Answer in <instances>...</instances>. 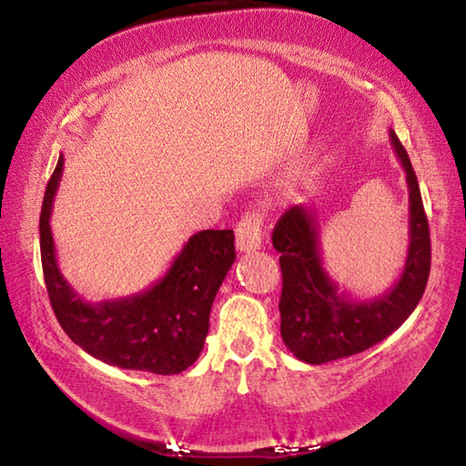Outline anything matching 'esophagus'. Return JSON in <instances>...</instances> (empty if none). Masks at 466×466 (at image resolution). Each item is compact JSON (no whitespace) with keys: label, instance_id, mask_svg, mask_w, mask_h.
I'll return each instance as SVG.
<instances>
[{"label":"esophagus","instance_id":"34e87169","mask_svg":"<svg viewBox=\"0 0 466 466\" xmlns=\"http://www.w3.org/2000/svg\"><path fill=\"white\" fill-rule=\"evenodd\" d=\"M261 216L255 214H247L240 218V222L236 224V248L240 252H255L261 248Z\"/></svg>","mask_w":466,"mask_h":466}]
</instances>
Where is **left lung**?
Here are the masks:
<instances>
[{
  "label": "left lung",
  "instance_id": "obj_1",
  "mask_svg": "<svg viewBox=\"0 0 466 466\" xmlns=\"http://www.w3.org/2000/svg\"><path fill=\"white\" fill-rule=\"evenodd\" d=\"M390 146L407 175L409 247L400 278L382 296L353 299L325 269L320 255L317 214L294 205L275 224L273 247L281 252V339L306 364L356 356L394 333L415 310L428 286L431 244L428 218L411 160L397 133L389 131Z\"/></svg>",
  "mask_w": 466,
  "mask_h": 466
}]
</instances>
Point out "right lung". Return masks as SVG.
Here are the masks:
<instances>
[{
  "label": "right lung",
  "mask_w": 466,
  "mask_h": 466,
  "mask_svg": "<svg viewBox=\"0 0 466 466\" xmlns=\"http://www.w3.org/2000/svg\"><path fill=\"white\" fill-rule=\"evenodd\" d=\"M61 170L63 156L46 185L38 226L45 283L61 329L105 364L164 376L180 374L203 351L211 304L236 261L234 232H197L154 286L127 298L86 302L63 278L55 255L49 222Z\"/></svg>",
  "instance_id": "add662e5"
}]
</instances>
